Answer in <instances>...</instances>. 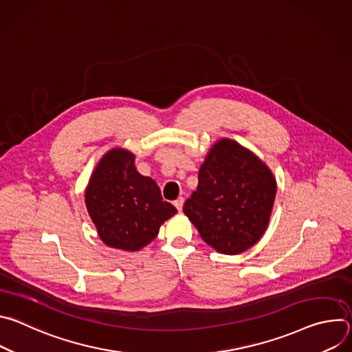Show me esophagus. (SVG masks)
Returning a JSON list of instances; mask_svg holds the SVG:
<instances>
[{
  "instance_id": "34e87169",
  "label": "esophagus",
  "mask_w": 352,
  "mask_h": 352,
  "mask_svg": "<svg viewBox=\"0 0 352 352\" xmlns=\"http://www.w3.org/2000/svg\"><path fill=\"white\" fill-rule=\"evenodd\" d=\"M184 202H185V199L184 197H178L175 202H174V206L181 212L182 210V206H184Z\"/></svg>"
}]
</instances>
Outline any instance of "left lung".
Listing matches in <instances>:
<instances>
[{
	"mask_svg": "<svg viewBox=\"0 0 352 352\" xmlns=\"http://www.w3.org/2000/svg\"><path fill=\"white\" fill-rule=\"evenodd\" d=\"M276 178L250 150L220 139L199 170L184 213L202 239L224 255H238L265 234L276 199Z\"/></svg>",
	"mask_w": 352,
	"mask_h": 352,
	"instance_id": "1",
	"label": "left lung"
}]
</instances>
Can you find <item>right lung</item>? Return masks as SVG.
<instances>
[{"label":"right lung","mask_w":352,"mask_h":352,"mask_svg":"<svg viewBox=\"0 0 352 352\" xmlns=\"http://www.w3.org/2000/svg\"><path fill=\"white\" fill-rule=\"evenodd\" d=\"M87 213L107 246L126 252L152 242L162 224L177 213L160 188L136 171L135 156L116 147L96 166L85 190Z\"/></svg>","instance_id":"1"}]
</instances>
